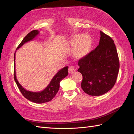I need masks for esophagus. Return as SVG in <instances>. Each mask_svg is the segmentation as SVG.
I'll list each match as a JSON object with an SVG mask.
<instances>
[{
	"mask_svg": "<svg viewBox=\"0 0 134 134\" xmlns=\"http://www.w3.org/2000/svg\"><path fill=\"white\" fill-rule=\"evenodd\" d=\"M75 71V67L73 66H70L69 68V72L70 74H72L74 71Z\"/></svg>",
	"mask_w": 134,
	"mask_h": 134,
	"instance_id": "obj_1",
	"label": "esophagus"
}]
</instances>
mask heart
I'll return each mask as SVG.
<instances>
[{"instance_id":"1","label":"heart","mask_w":134,"mask_h":134,"mask_svg":"<svg viewBox=\"0 0 134 134\" xmlns=\"http://www.w3.org/2000/svg\"><path fill=\"white\" fill-rule=\"evenodd\" d=\"M92 39L90 36L84 35L82 37V35H76L72 38V45L75 47L79 42V47L76 52V57H81L86 53L90 47Z\"/></svg>"}]
</instances>
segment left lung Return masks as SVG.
Returning a JSON list of instances; mask_svg holds the SVG:
<instances>
[{"label":"left lung","instance_id":"8db88e82","mask_svg":"<svg viewBox=\"0 0 134 134\" xmlns=\"http://www.w3.org/2000/svg\"><path fill=\"white\" fill-rule=\"evenodd\" d=\"M99 44L78 62V71L83 76L81 83L87 94L99 96L111 90L116 82L120 63L114 41L100 31Z\"/></svg>","mask_w":134,"mask_h":134}]
</instances>
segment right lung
Segmentation results:
<instances>
[{
	"label": "right lung",
	"instance_id": "obj_1",
	"mask_svg": "<svg viewBox=\"0 0 134 134\" xmlns=\"http://www.w3.org/2000/svg\"><path fill=\"white\" fill-rule=\"evenodd\" d=\"M39 34V31L38 30H34L30 32L27 34L26 37L23 38L18 46L17 50L22 46L25 43L29 42L33 40ZM15 52L14 55V80L17 84L20 91L23 94V96L32 102L36 103H43L49 102L53 99L54 97L58 93L60 88V82L68 74V66H65L60 70L55 76L52 78L50 83L48 84L47 87L41 92H35L27 91L25 90L21 84H19L17 79L15 75Z\"/></svg>",
	"mask_w": 134,
	"mask_h": 134
}]
</instances>
